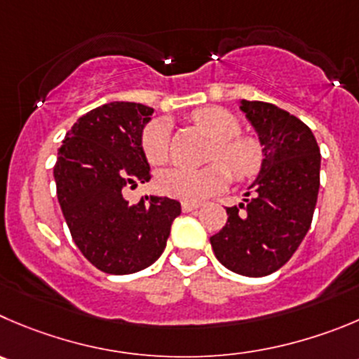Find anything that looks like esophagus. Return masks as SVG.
Here are the masks:
<instances>
[{"label":"esophagus","mask_w":359,"mask_h":359,"mask_svg":"<svg viewBox=\"0 0 359 359\" xmlns=\"http://www.w3.org/2000/svg\"><path fill=\"white\" fill-rule=\"evenodd\" d=\"M197 208H201V204L199 203H182V210H183V213H190V211H194V210H197Z\"/></svg>","instance_id":"34e87169"}]
</instances>
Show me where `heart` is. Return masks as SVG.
Masks as SVG:
<instances>
[{
	"label": "heart",
	"mask_w": 359,
	"mask_h": 359,
	"mask_svg": "<svg viewBox=\"0 0 359 359\" xmlns=\"http://www.w3.org/2000/svg\"><path fill=\"white\" fill-rule=\"evenodd\" d=\"M194 121L206 132L215 144L211 163L204 169L174 167L163 170L156 180L160 192L187 203H199L213 194L220 192L229 182V171L238 180L254 176L262 163V149L254 139L240 137L241 125L236 116L220 107H204L194 112ZM142 151L153 165H163L170 153V126L165 119H155L142 130Z\"/></svg>",
	"instance_id": "obj_1"
}]
</instances>
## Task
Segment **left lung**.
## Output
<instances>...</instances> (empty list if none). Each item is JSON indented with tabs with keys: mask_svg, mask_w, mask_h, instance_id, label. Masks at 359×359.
<instances>
[{
	"mask_svg": "<svg viewBox=\"0 0 359 359\" xmlns=\"http://www.w3.org/2000/svg\"><path fill=\"white\" fill-rule=\"evenodd\" d=\"M262 146L257 177L227 224L210 238L218 261L245 276L280 269L309 233L319 194L320 151L309 126L266 102H238Z\"/></svg>",
	"mask_w": 359,
	"mask_h": 359,
	"instance_id": "1",
	"label": "left lung"
}]
</instances>
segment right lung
Here are the masks:
<instances>
[{"mask_svg": "<svg viewBox=\"0 0 359 359\" xmlns=\"http://www.w3.org/2000/svg\"><path fill=\"white\" fill-rule=\"evenodd\" d=\"M153 109L111 102L86 112L65 135L54 165L57 201L74 243L109 275H128L162 255L182 204L146 196L139 204L123 197L125 187L149 182L142 130Z\"/></svg>", "mask_w": 359, "mask_h": 359, "instance_id": "obj_1", "label": "right lung"}]
</instances>
